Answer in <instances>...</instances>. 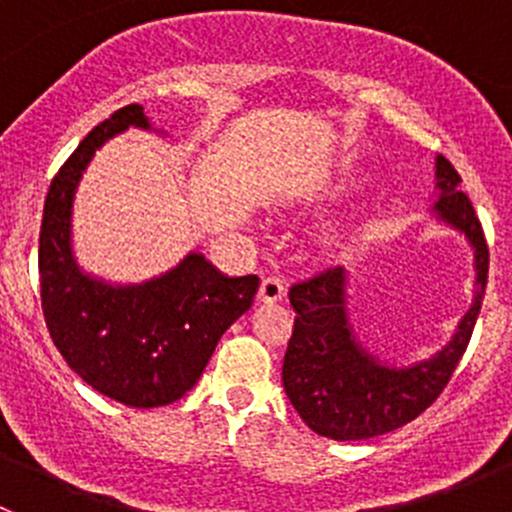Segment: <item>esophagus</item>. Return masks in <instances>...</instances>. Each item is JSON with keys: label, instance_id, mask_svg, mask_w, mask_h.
<instances>
[{"label": "esophagus", "instance_id": "esophagus-1", "mask_svg": "<svg viewBox=\"0 0 512 512\" xmlns=\"http://www.w3.org/2000/svg\"><path fill=\"white\" fill-rule=\"evenodd\" d=\"M282 297H285V285H282V280H277V277H265L260 289H257V302L275 304L282 302Z\"/></svg>", "mask_w": 512, "mask_h": 512}]
</instances>
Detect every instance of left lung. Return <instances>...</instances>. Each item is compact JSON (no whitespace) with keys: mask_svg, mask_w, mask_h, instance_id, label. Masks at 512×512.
I'll use <instances>...</instances> for the list:
<instances>
[{"mask_svg":"<svg viewBox=\"0 0 512 512\" xmlns=\"http://www.w3.org/2000/svg\"><path fill=\"white\" fill-rule=\"evenodd\" d=\"M436 188L433 213L463 232L476 252V299L451 342L431 359L386 366L361 347L349 324L342 267H329L289 289L294 327L282 384L297 414L319 436L364 441L414 421L441 396L466 354L488 282V245L476 210L461 190V175L443 156L436 158Z\"/></svg>","mask_w":512,"mask_h":512,"instance_id":"8db88e82","label":"left lung"}]
</instances>
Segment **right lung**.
Returning <instances> with one entry per match:
<instances>
[{"label": "right lung", "instance_id": "add662e5", "mask_svg": "<svg viewBox=\"0 0 512 512\" xmlns=\"http://www.w3.org/2000/svg\"><path fill=\"white\" fill-rule=\"evenodd\" d=\"M128 126L151 128L143 106L98 123L54 175L39 232V285L46 329L66 364L98 394L153 409L188 394L225 329L250 309L260 280L227 277L190 252L143 285L113 287L79 270L71 252V205L89 160Z\"/></svg>", "mask_w": 512, "mask_h": 512}]
</instances>
